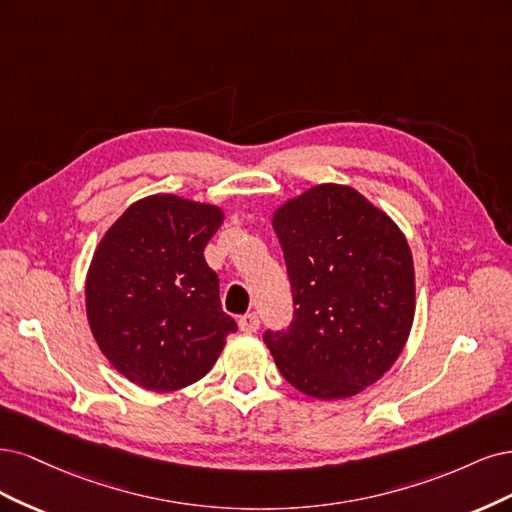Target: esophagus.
<instances>
[{"instance_id": "esophagus-1", "label": "esophagus", "mask_w": 512, "mask_h": 512, "mask_svg": "<svg viewBox=\"0 0 512 512\" xmlns=\"http://www.w3.org/2000/svg\"><path fill=\"white\" fill-rule=\"evenodd\" d=\"M238 327H240V332H244V334H255L257 329H259V317L255 315V312H249V315H242L238 319Z\"/></svg>"}]
</instances>
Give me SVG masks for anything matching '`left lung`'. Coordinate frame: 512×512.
<instances>
[{
    "mask_svg": "<svg viewBox=\"0 0 512 512\" xmlns=\"http://www.w3.org/2000/svg\"><path fill=\"white\" fill-rule=\"evenodd\" d=\"M293 291V323L266 332L295 389L344 400L374 385L404 351L415 321V263L385 210L357 189L321 183L272 212Z\"/></svg>",
    "mask_w": 512,
    "mask_h": 512,
    "instance_id": "1",
    "label": "left lung"
}]
</instances>
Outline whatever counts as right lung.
<instances>
[{
  "label": "right lung",
  "mask_w": 512,
  "mask_h": 512,
  "mask_svg": "<svg viewBox=\"0 0 512 512\" xmlns=\"http://www.w3.org/2000/svg\"><path fill=\"white\" fill-rule=\"evenodd\" d=\"M223 221L217 204L155 193L95 246L85 280L91 334L112 368L146 391L200 381L236 332L204 259Z\"/></svg>",
  "instance_id": "1"
}]
</instances>
